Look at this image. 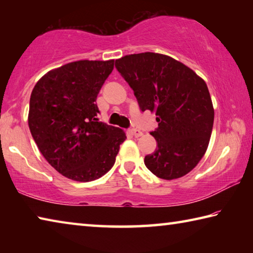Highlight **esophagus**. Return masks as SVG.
I'll return each mask as SVG.
<instances>
[{
	"label": "esophagus",
	"mask_w": 253,
	"mask_h": 253,
	"mask_svg": "<svg viewBox=\"0 0 253 253\" xmlns=\"http://www.w3.org/2000/svg\"><path fill=\"white\" fill-rule=\"evenodd\" d=\"M131 131V135L134 137H140L143 136V131H140L139 129H136V128H132V129L130 130Z\"/></svg>",
	"instance_id": "34e87169"
}]
</instances>
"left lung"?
Returning a JSON list of instances; mask_svg holds the SVG:
<instances>
[{"label": "left lung", "instance_id": "left-lung-1", "mask_svg": "<svg viewBox=\"0 0 253 253\" xmlns=\"http://www.w3.org/2000/svg\"><path fill=\"white\" fill-rule=\"evenodd\" d=\"M115 67L142 111H155L158 127L151 135L157 148L145 156L157 177L174 179L191 172L207 152L214 109L205 81L169 55L145 52L125 55Z\"/></svg>", "mask_w": 253, "mask_h": 253}]
</instances>
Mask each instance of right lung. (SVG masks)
I'll return each instance as SVG.
<instances>
[{
	"mask_svg": "<svg viewBox=\"0 0 253 253\" xmlns=\"http://www.w3.org/2000/svg\"><path fill=\"white\" fill-rule=\"evenodd\" d=\"M114 60H80L49 71L34 85L29 128L43 157L77 182L101 177L113 168L125 132L97 118L96 104Z\"/></svg>",
	"mask_w": 253,
	"mask_h": 253,
	"instance_id": "right-lung-1",
	"label": "right lung"
}]
</instances>
